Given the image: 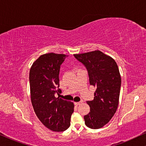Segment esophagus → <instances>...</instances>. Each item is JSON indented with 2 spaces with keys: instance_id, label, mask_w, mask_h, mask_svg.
Returning <instances> with one entry per match:
<instances>
[{
  "instance_id": "34e87169",
  "label": "esophagus",
  "mask_w": 146,
  "mask_h": 146,
  "mask_svg": "<svg viewBox=\"0 0 146 146\" xmlns=\"http://www.w3.org/2000/svg\"><path fill=\"white\" fill-rule=\"evenodd\" d=\"M82 103V102H75V106H79V105H80V104Z\"/></svg>"
}]
</instances>
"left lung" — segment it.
<instances>
[{"mask_svg":"<svg viewBox=\"0 0 146 146\" xmlns=\"http://www.w3.org/2000/svg\"><path fill=\"white\" fill-rule=\"evenodd\" d=\"M74 57L86 67L90 85L96 87L94 100L86 101L90 109L84 116L85 124L90 129H100L109 123L118 107L121 85L118 66L112 58L99 50Z\"/></svg>","mask_w":146,"mask_h":146,"instance_id":"8db88e82","label":"left lung"}]
</instances>
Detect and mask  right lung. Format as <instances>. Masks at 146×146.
Wrapping results in <instances>:
<instances>
[{
    "label": "right lung",
    "mask_w": 146,
    "mask_h": 146,
    "mask_svg": "<svg viewBox=\"0 0 146 146\" xmlns=\"http://www.w3.org/2000/svg\"><path fill=\"white\" fill-rule=\"evenodd\" d=\"M67 56L54 53L40 56L29 72L31 103L39 120L48 129L62 132L70 126L73 102L55 97L59 88L60 66Z\"/></svg>",
    "instance_id": "1"
}]
</instances>
